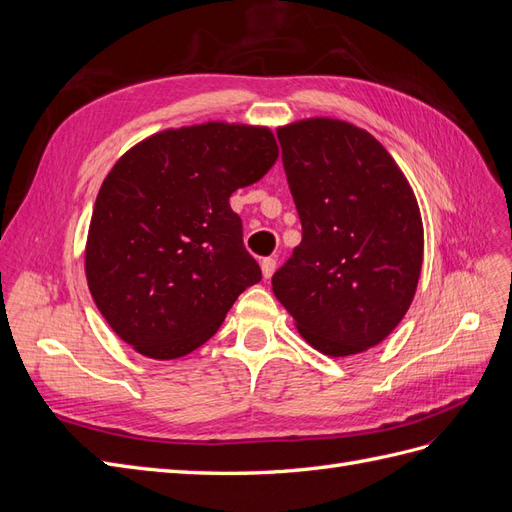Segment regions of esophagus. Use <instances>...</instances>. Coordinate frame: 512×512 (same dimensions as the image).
<instances>
[{"mask_svg": "<svg viewBox=\"0 0 512 512\" xmlns=\"http://www.w3.org/2000/svg\"><path fill=\"white\" fill-rule=\"evenodd\" d=\"M275 267H277L275 258H262L260 269H262V275H265V280H269V277L275 273Z\"/></svg>", "mask_w": 512, "mask_h": 512, "instance_id": "34e87169", "label": "esophagus"}]
</instances>
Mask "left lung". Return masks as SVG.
Returning <instances> with one entry per match:
<instances>
[{
  "label": "left lung",
  "instance_id": "8db88e82",
  "mask_svg": "<svg viewBox=\"0 0 512 512\" xmlns=\"http://www.w3.org/2000/svg\"><path fill=\"white\" fill-rule=\"evenodd\" d=\"M303 239L273 292L309 346L348 356L380 344L414 299L423 222L414 192L374 136L316 117L277 130Z\"/></svg>",
  "mask_w": 512,
  "mask_h": 512
}]
</instances>
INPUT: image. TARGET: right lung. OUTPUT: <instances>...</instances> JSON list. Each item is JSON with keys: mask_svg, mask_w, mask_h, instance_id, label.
<instances>
[{"mask_svg": "<svg viewBox=\"0 0 512 512\" xmlns=\"http://www.w3.org/2000/svg\"><path fill=\"white\" fill-rule=\"evenodd\" d=\"M277 153L269 128L209 121L145 138L106 175L85 273L108 327L136 352L190 354L260 282L228 198L265 177Z\"/></svg>", "mask_w": 512, "mask_h": 512, "instance_id": "right-lung-1", "label": "right lung"}]
</instances>
